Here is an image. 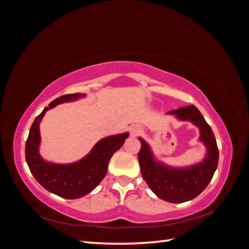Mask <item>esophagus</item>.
<instances>
[{
    "instance_id": "obj_1",
    "label": "esophagus",
    "mask_w": 249,
    "mask_h": 249,
    "mask_svg": "<svg viewBox=\"0 0 249 249\" xmlns=\"http://www.w3.org/2000/svg\"><path fill=\"white\" fill-rule=\"evenodd\" d=\"M142 132V128L139 125H134V126H131V128H130V135L132 136V137H136V136H139Z\"/></svg>"
}]
</instances>
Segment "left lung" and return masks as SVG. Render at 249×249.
<instances>
[{
    "instance_id": "1",
    "label": "left lung",
    "mask_w": 249,
    "mask_h": 249,
    "mask_svg": "<svg viewBox=\"0 0 249 249\" xmlns=\"http://www.w3.org/2000/svg\"><path fill=\"white\" fill-rule=\"evenodd\" d=\"M180 121H190L199 128V141L205 144V159L187 167L165 165L155 159L151 146L139 138L141 149L138 154L141 174L159 198L169 203H184L198 196L209 184L218 163V148L214 134L200 111L194 105L167 112Z\"/></svg>"
}]
</instances>
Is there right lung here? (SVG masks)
Listing matches in <instances>:
<instances>
[{
    "mask_svg": "<svg viewBox=\"0 0 249 249\" xmlns=\"http://www.w3.org/2000/svg\"><path fill=\"white\" fill-rule=\"evenodd\" d=\"M85 96L83 93H74L56 98L35 119L26 140L25 159L35 179L49 192L62 198L76 199L93 191L106 176L112 155L122 147L128 137V132H124L104 138L86 157L76 162L58 164L45 161L39 154L41 141L39 125L45 112L58 104L74 102Z\"/></svg>",
    "mask_w": 249,
    "mask_h": 249,
    "instance_id": "obj_1",
    "label": "right lung"
}]
</instances>
